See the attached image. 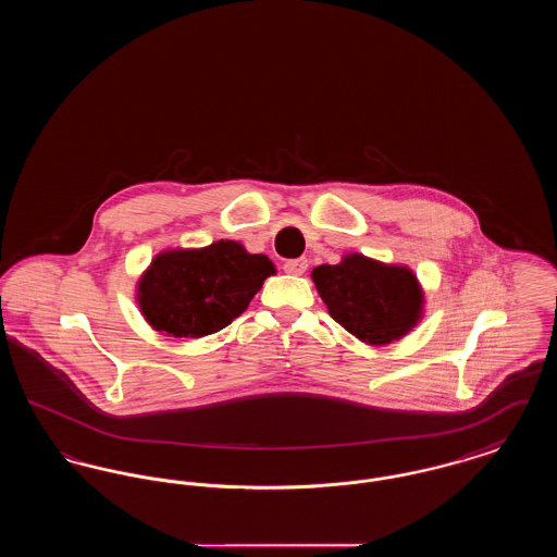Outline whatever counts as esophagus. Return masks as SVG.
<instances>
[{"instance_id": "34e87169", "label": "esophagus", "mask_w": 557, "mask_h": 557, "mask_svg": "<svg viewBox=\"0 0 557 557\" xmlns=\"http://www.w3.org/2000/svg\"><path fill=\"white\" fill-rule=\"evenodd\" d=\"M307 267H309L307 259H292V261L284 263V271L290 273V275H302L307 271Z\"/></svg>"}]
</instances>
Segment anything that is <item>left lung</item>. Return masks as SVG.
<instances>
[{"label": "left lung", "instance_id": "left-lung-1", "mask_svg": "<svg viewBox=\"0 0 557 557\" xmlns=\"http://www.w3.org/2000/svg\"><path fill=\"white\" fill-rule=\"evenodd\" d=\"M327 313L366 345H391L422 319L424 292L411 269L346 255L311 273Z\"/></svg>", "mask_w": 557, "mask_h": 557}]
</instances>
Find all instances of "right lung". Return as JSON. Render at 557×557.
Segmentation results:
<instances>
[{"instance_id":"right-lung-1","label":"right lung","mask_w":557,"mask_h":557,"mask_svg":"<svg viewBox=\"0 0 557 557\" xmlns=\"http://www.w3.org/2000/svg\"><path fill=\"white\" fill-rule=\"evenodd\" d=\"M273 273L265 255H250L234 239L164 250L139 277L137 302L157 332L202 338L239 318Z\"/></svg>"}]
</instances>
